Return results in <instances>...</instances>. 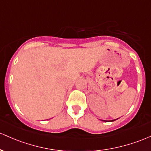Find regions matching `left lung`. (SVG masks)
I'll return each mask as SVG.
<instances>
[{
  "instance_id": "obj_1",
  "label": "left lung",
  "mask_w": 151,
  "mask_h": 151,
  "mask_svg": "<svg viewBox=\"0 0 151 151\" xmlns=\"http://www.w3.org/2000/svg\"><path fill=\"white\" fill-rule=\"evenodd\" d=\"M117 120V119H115V120H109V121L110 122H113V121H115V120ZM102 121H108V120H102Z\"/></svg>"
}]
</instances>
